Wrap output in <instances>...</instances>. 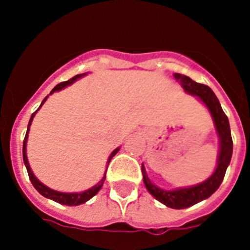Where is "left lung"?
<instances>
[{"mask_svg": "<svg viewBox=\"0 0 250 250\" xmlns=\"http://www.w3.org/2000/svg\"><path fill=\"white\" fill-rule=\"evenodd\" d=\"M174 78L180 83L181 87L185 90L186 93L196 96L207 107L209 114H211L212 121H213L218 141H220L216 169H214V171L212 172L209 178H207L202 183L196 184V185L188 186V188H172V190L160 188L151 183L146 171L144 164H142L143 181L149 193L154 196L158 201L164 204L167 207L175 209H183L208 199L209 196L220 188L223 178H225L226 170H227L228 165L230 163V158H232L233 142L232 136H230V127L228 118L225 112H223L220 101L213 93V91L208 86L191 80L188 76L181 75V74H174Z\"/></svg>", "mask_w": 250, "mask_h": 250, "instance_id": "obj_1", "label": "left lung"}]
</instances>
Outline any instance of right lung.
<instances>
[{"label": "right lung", "mask_w": 250, "mask_h": 250, "mask_svg": "<svg viewBox=\"0 0 250 250\" xmlns=\"http://www.w3.org/2000/svg\"><path fill=\"white\" fill-rule=\"evenodd\" d=\"M85 75H87V72H85V74H79V75L74 76V78L70 79V80L65 81V83H59V85H57L54 88H53V90L50 91V95H51V93L57 92V91L62 90V88H65V87H66V86L71 85V83H75V81L78 80V79H81V78H83V76H85ZM46 99H48V96H46L45 99H44L43 101H42V104H41V106H39V108H41V107L43 106L44 102L46 101ZM38 109H37V111L34 112L33 114H32V117H30L29 123H28L27 133H25L24 141H23V162H24L25 167H27L28 176H29V179H30V183L33 184V186H34V188H36V190L38 191V192L41 193L42 196H44V197H46V199L53 200V201L58 202V204L66 205V206H78V205L85 204L86 201H88V200H90V199H92L93 196L96 195V193L99 192L100 190H101L102 185H104V180H106V171H107V169H106V171H104V176H102V179L99 181V183L96 184V185L92 186V188H88V190L81 191V192H60V191L53 190V188H48V186L44 185L43 183H41V181H39L38 179L36 178V175L33 174L32 169H30L29 163H28V158H27L28 133H29L30 125H32V122H33V118H34V116H36L37 112H38ZM118 150H120V148H116L113 151H112L111 155H109V158H108V160H107V167H108V164H109V162H111L112 158H113L114 155H116V154L118 153Z\"/></svg>", "instance_id": "obj_1"}]
</instances>
